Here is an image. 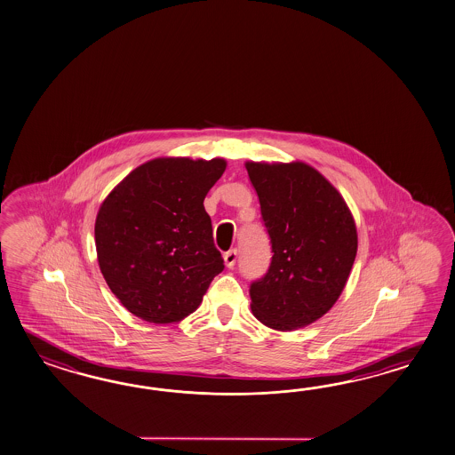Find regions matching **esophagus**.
<instances>
[{
	"label": "esophagus",
	"mask_w": 455,
	"mask_h": 455,
	"mask_svg": "<svg viewBox=\"0 0 455 455\" xmlns=\"http://www.w3.org/2000/svg\"><path fill=\"white\" fill-rule=\"evenodd\" d=\"M235 262H237V249H231L224 254V264L228 268H233Z\"/></svg>",
	"instance_id": "esophagus-1"
}]
</instances>
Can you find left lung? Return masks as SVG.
Here are the masks:
<instances>
[{
  "instance_id": "8db88e82",
  "label": "left lung",
  "mask_w": 455,
  "mask_h": 455,
  "mask_svg": "<svg viewBox=\"0 0 455 455\" xmlns=\"http://www.w3.org/2000/svg\"><path fill=\"white\" fill-rule=\"evenodd\" d=\"M245 169L270 237L267 274L249 288L254 316L268 328H305L338 301L357 254V229L339 191L303 162Z\"/></svg>"
}]
</instances>
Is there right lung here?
I'll use <instances>...</instances> for the list:
<instances>
[{"label": "right lung", "instance_id": "add662e5", "mask_svg": "<svg viewBox=\"0 0 455 455\" xmlns=\"http://www.w3.org/2000/svg\"><path fill=\"white\" fill-rule=\"evenodd\" d=\"M222 159H156L132 170L103 201L96 254L109 290L132 315L177 323L200 307L224 270L203 201Z\"/></svg>", "mask_w": 455, "mask_h": 455}]
</instances>
